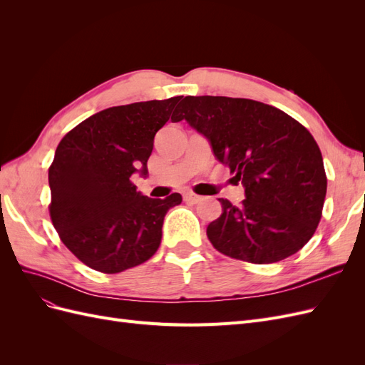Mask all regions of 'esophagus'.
<instances>
[{
	"instance_id": "obj_1",
	"label": "esophagus",
	"mask_w": 365,
	"mask_h": 365,
	"mask_svg": "<svg viewBox=\"0 0 365 365\" xmlns=\"http://www.w3.org/2000/svg\"><path fill=\"white\" fill-rule=\"evenodd\" d=\"M184 201L185 202H190V204H197L201 201V196H197L195 193H185L184 195Z\"/></svg>"
}]
</instances>
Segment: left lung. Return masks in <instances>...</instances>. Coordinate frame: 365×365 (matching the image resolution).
<instances>
[{"label": "left lung", "instance_id": "obj_1", "mask_svg": "<svg viewBox=\"0 0 365 365\" xmlns=\"http://www.w3.org/2000/svg\"><path fill=\"white\" fill-rule=\"evenodd\" d=\"M202 134L242 182L245 200L220 197L207 227L213 247L250 263H275L302 250L318 227L327 178L317 141L280 109L250 98L187 96L172 117Z\"/></svg>", "mask_w": 365, "mask_h": 365}]
</instances>
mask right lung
I'll return each instance as SVG.
<instances>
[{"label":"right lung","mask_w":365,"mask_h":365,"mask_svg":"<svg viewBox=\"0 0 365 365\" xmlns=\"http://www.w3.org/2000/svg\"><path fill=\"white\" fill-rule=\"evenodd\" d=\"M181 98L103 109L58 145L48 169L50 217L63 245L86 267L115 274L157 252L164 216L182 197H148L130 176H148L153 138Z\"/></svg>","instance_id":"add662e5"}]
</instances>
